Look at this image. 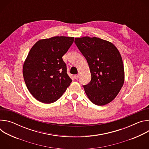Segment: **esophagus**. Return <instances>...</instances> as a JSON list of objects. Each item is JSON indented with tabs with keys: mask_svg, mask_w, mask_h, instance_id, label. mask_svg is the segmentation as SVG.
<instances>
[{
	"mask_svg": "<svg viewBox=\"0 0 149 149\" xmlns=\"http://www.w3.org/2000/svg\"><path fill=\"white\" fill-rule=\"evenodd\" d=\"M74 77L75 78V79H78L79 78V75H75Z\"/></svg>",
	"mask_w": 149,
	"mask_h": 149,
	"instance_id": "1",
	"label": "esophagus"
}]
</instances>
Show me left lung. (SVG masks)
<instances>
[{
  "mask_svg": "<svg viewBox=\"0 0 149 149\" xmlns=\"http://www.w3.org/2000/svg\"><path fill=\"white\" fill-rule=\"evenodd\" d=\"M75 43L87 59L91 79L84 88L95 105H104L118 95L124 82L121 56L111 42L97 37L76 38Z\"/></svg>",
  "mask_w": 149,
  "mask_h": 149,
  "instance_id": "left-lung-1",
  "label": "left lung"
}]
</instances>
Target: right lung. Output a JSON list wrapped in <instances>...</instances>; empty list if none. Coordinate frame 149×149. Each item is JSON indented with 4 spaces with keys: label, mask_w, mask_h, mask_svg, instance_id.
Instances as JSON below:
<instances>
[{
    "label": "right lung",
    "mask_w": 149,
    "mask_h": 149,
    "mask_svg": "<svg viewBox=\"0 0 149 149\" xmlns=\"http://www.w3.org/2000/svg\"><path fill=\"white\" fill-rule=\"evenodd\" d=\"M74 37L54 36L40 39L31 49L24 63L23 75L32 96L46 104L58 100L70 86L62 56L69 49Z\"/></svg>",
    "instance_id": "obj_1"
}]
</instances>
